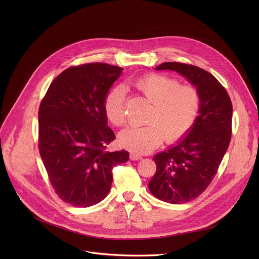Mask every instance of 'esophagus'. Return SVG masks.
Returning a JSON list of instances; mask_svg holds the SVG:
<instances>
[{"instance_id":"esophagus-1","label":"esophagus","mask_w":259,"mask_h":259,"mask_svg":"<svg viewBox=\"0 0 259 259\" xmlns=\"http://www.w3.org/2000/svg\"><path fill=\"white\" fill-rule=\"evenodd\" d=\"M142 155L138 154V153H134V152H131L130 153V159L132 160H139V159H142Z\"/></svg>"}]
</instances>
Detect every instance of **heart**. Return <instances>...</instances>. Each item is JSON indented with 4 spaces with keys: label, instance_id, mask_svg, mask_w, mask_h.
<instances>
[{
    "label": "heart",
    "instance_id": "obj_1",
    "mask_svg": "<svg viewBox=\"0 0 259 259\" xmlns=\"http://www.w3.org/2000/svg\"><path fill=\"white\" fill-rule=\"evenodd\" d=\"M144 97L152 103L143 127H129L118 137L121 147L146 154L158 147L165 138L167 143H175L191 130L200 109V95L196 88L181 85L167 74L150 73L133 81ZM126 89L116 85L109 89L104 99V111L108 120L116 127L125 124Z\"/></svg>",
    "mask_w": 259,
    "mask_h": 259
}]
</instances>
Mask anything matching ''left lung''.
Listing matches in <instances>:
<instances>
[{"mask_svg":"<svg viewBox=\"0 0 259 259\" xmlns=\"http://www.w3.org/2000/svg\"><path fill=\"white\" fill-rule=\"evenodd\" d=\"M155 69L179 72L200 95L199 115L187 137L153 156L156 172L149 190L158 199L176 205L195 199L214 179L231 141L233 107L225 87L197 66L166 62Z\"/></svg>","mask_w":259,"mask_h":259,"instance_id":"8db88e82","label":"left lung"}]
</instances>
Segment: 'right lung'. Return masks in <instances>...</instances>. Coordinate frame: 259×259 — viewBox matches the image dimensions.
<instances>
[{
	"label": "right lung",
	"instance_id": "add662e5",
	"mask_svg": "<svg viewBox=\"0 0 259 259\" xmlns=\"http://www.w3.org/2000/svg\"><path fill=\"white\" fill-rule=\"evenodd\" d=\"M122 68L105 63L72 66L52 80L38 109V150L58 196L90 207L110 191L112 169L129 152L107 151L114 132L104 99Z\"/></svg>",
	"mask_w": 259,
	"mask_h": 259
}]
</instances>
